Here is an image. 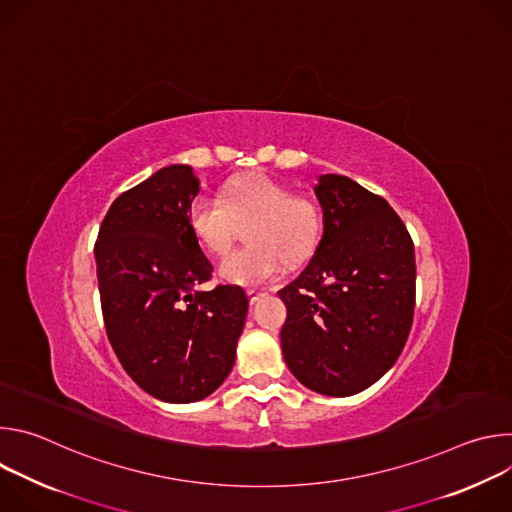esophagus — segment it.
Segmentation results:
<instances>
[{
    "label": "esophagus",
    "instance_id": "34e87169",
    "mask_svg": "<svg viewBox=\"0 0 512 512\" xmlns=\"http://www.w3.org/2000/svg\"><path fill=\"white\" fill-rule=\"evenodd\" d=\"M247 296H249V302L255 304V302H259L265 294H263V291H257V289H247Z\"/></svg>",
    "mask_w": 512,
    "mask_h": 512
}]
</instances>
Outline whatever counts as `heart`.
I'll use <instances>...</instances> for the list:
<instances>
[{
    "label": "heart",
    "instance_id": "b5f03b06",
    "mask_svg": "<svg viewBox=\"0 0 512 512\" xmlns=\"http://www.w3.org/2000/svg\"><path fill=\"white\" fill-rule=\"evenodd\" d=\"M190 229L214 255H225L239 227H247L249 247L227 255L218 267L221 277L239 285H259L275 279L285 261L306 259L320 233V214L312 200L265 174L235 178L221 198L198 196L190 206Z\"/></svg>",
    "mask_w": 512,
    "mask_h": 512
}]
</instances>
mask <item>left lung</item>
<instances>
[{
	"label": "left lung",
	"mask_w": 512,
	"mask_h": 512,
	"mask_svg": "<svg viewBox=\"0 0 512 512\" xmlns=\"http://www.w3.org/2000/svg\"><path fill=\"white\" fill-rule=\"evenodd\" d=\"M322 239L306 269L279 289L287 308L281 352L308 389L348 397L399 358L415 308V249L389 202L354 180L324 174L314 186Z\"/></svg>",
	"instance_id": "1"
}]
</instances>
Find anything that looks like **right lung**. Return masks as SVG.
<instances>
[{
  "label": "right lung",
  "mask_w": 512,
  "mask_h": 512,
  "mask_svg": "<svg viewBox=\"0 0 512 512\" xmlns=\"http://www.w3.org/2000/svg\"><path fill=\"white\" fill-rule=\"evenodd\" d=\"M200 182L174 164L115 198L95 243L109 342L152 397L192 403L229 377L249 300L239 285L200 291L212 265L190 229Z\"/></svg>",
  "instance_id": "1"
}]
</instances>
